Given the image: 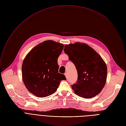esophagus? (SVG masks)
I'll list each match as a JSON object with an SVG mask.
<instances>
[{
  "mask_svg": "<svg viewBox=\"0 0 126 126\" xmlns=\"http://www.w3.org/2000/svg\"><path fill=\"white\" fill-rule=\"evenodd\" d=\"M64 75L65 76V77H66L67 79H68V73H65L64 74Z\"/></svg>",
  "mask_w": 126,
  "mask_h": 126,
  "instance_id": "34e87169",
  "label": "esophagus"
}]
</instances>
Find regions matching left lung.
<instances>
[{
    "label": "left lung",
    "mask_w": 126,
    "mask_h": 126,
    "mask_svg": "<svg viewBox=\"0 0 126 126\" xmlns=\"http://www.w3.org/2000/svg\"><path fill=\"white\" fill-rule=\"evenodd\" d=\"M64 52L77 71V81L71 86L75 93L85 98L98 94L107 77V65L103 58L91 47L83 43L65 45Z\"/></svg>",
    "instance_id": "1"
}]
</instances>
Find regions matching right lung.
Masks as SVG:
<instances>
[{
  "label": "right lung",
  "mask_w": 126,
  "mask_h": 126,
  "mask_svg": "<svg viewBox=\"0 0 126 126\" xmlns=\"http://www.w3.org/2000/svg\"><path fill=\"white\" fill-rule=\"evenodd\" d=\"M63 49L62 44L46 40L34 47L24 59L22 80L28 91L36 96L45 97L53 94L61 81L66 79L58 73L57 63Z\"/></svg>",
  "instance_id": "right-lung-1"
}]
</instances>
